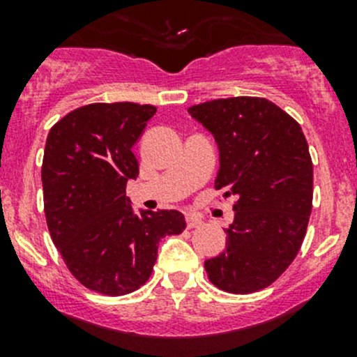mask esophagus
Returning <instances> with one entry per match:
<instances>
[{
    "label": "esophagus",
    "instance_id": "esophagus-1",
    "mask_svg": "<svg viewBox=\"0 0 357 357\" xmlns=\"http://www.w3.org/2000/svg\"><path fill=\"white\" fill-rule=\"evenodd\" d=\"M202 222L204 221H202V218H199V215L195 214L186 215V226H188V228H199Z\"/></svg>",
    "mask_w": 357,
    "mask_h": 357
}]
</instances>
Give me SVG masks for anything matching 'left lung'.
<instances>
[{
	"instance_id": "left-lung-1",
	"label": "left lung",
	"mask_w": 357,
	"mask_h": 357,
	"mask_svg": "<svg viewBox=\"0 0 357 357\" xmlns=\"http://www.w3.org/2000/svg\"><path fill=\"white\" fill-rule=\"evenodd\" d=\"M219 149L215 190L236 197L226 250L205 261L229 294L266 289L291 264L312 208V162L301 126L266 98L236 96L193 105Z\"/></svg>"
}]
</instances>
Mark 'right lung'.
Returning <instances> with one entry per match:
<instances>
[{
    "label": "right lung",
    "instance_id": "obj_1",
    "mask_svg": "<svg viewBox=\"0 0 357 357\" xmlns=\"http://www.w3.org/2000/svg\"><path fill=\"white\" fill-rule=\"evenodd\" d=\"M153 105L91 103L60 119L46 138L41 179L53 243L75 280L98 294L126 295L145 285L158 242L186 228L178 211H139L126 185L139 169L132 146Z\"/></svg>",
    "mask_w": 357,
    "mask_h": 357
}]
</instances>
